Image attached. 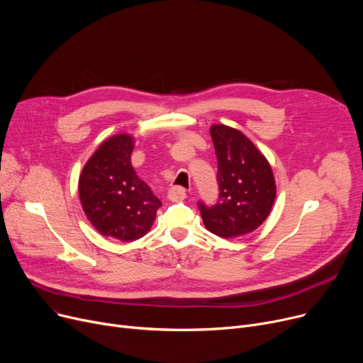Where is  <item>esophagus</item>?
Wrapping results in <instances>:
<instances>
[{"mask_svg":"<svg viewBox=\"0 0 363 363\" xmlns=\"http://www.w3.org/2000/svg\"><path fill=\"white\" fill-rule=\"evenodd\" d=\"M168 198L174 201V202H180L186 198V189L180 187V186H174L168 190Z\"/></svg>","mask_w":363,"mask_h":363,"instance_id":"esophagus-1","label":"esophagus"}]
</instances>
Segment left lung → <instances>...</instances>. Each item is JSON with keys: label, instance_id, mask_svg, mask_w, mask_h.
Segmentation results:
<instances>
[{"label": "left lung", "instance_id": "8db88e82", "mask_svg": "<svg viewBox=\"0 0 363 363\" xmlns=\"http://www.w3.org/2000/svg\"><path fill=\"white\" fill-rule=\"evenodd\" d=\"M211 138L218 161L220 196L214 206L199 202L202 221L223 239L257 230L269 216L277 186L268 160L240 130L212 124Z\"/></svg>", "mask_w": 363, "mask_h": 363}]
</instances>
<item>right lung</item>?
<instances>
[{
    "label": "right lung",
    "instance_id": "obj_1",
    "mask_svg": "<svg viewBox=\"0 0 363 363\" xmlns=\"http://www.w3.org/2000/svg\"><path fill=\"white\" fill-rule=\"evenodd\" d=\"M135 138L118 133L104 140L84 164L79 198L91 224L105 238L133 242L151 230L161 201L132 165Z\"/></svg>",
    "mask_w": 363,
    "mask_h": 363
}]
</instances>
